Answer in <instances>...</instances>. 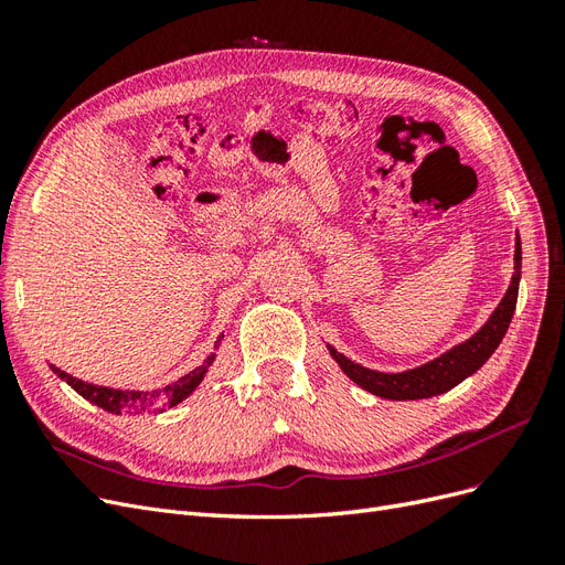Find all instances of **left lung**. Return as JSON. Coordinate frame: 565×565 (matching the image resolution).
<instances>
[{"label":"left lung","instance_id":"left-lung-1","mask_svg":"<svg viewBox=\"0 0 565 565\" xmlns=\"http://www.w3.org/2000/svg\"><path fill=\"white\" fill-rule=\"evenodd\" d=\"M519 280H521V241L516 235L514 276H511L507 295L498 303V309L492 311L488 322L473 337H469L465 344L452 347L450 351H446L443 355L434 358V361L424 363L415 370L377 372L349 361L344 353H339L330 344H328V351L337 361V365L344 370L349 380H353L361 388L374 393V396L388 398V401H417V398L438 396V393H446L459 382L471 377V374L494 353V349L500 347L502 337L509 330L511 316L516 311Z\"/></svg>","mask_w":565,"mask_h":565}]
</instances>
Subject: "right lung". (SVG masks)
I'll use <instances>...</instances> for the list:
<instances>
[{
	"label": "right lung",
	"instance_id": "add662e5",
	"mask_svg": "<svg viewBox=\"0 0 565 565\" xmlns=\"http://www.w3.org/2000/svg\"><path fill=\"white\" fill-rule=\"evenodd\" d=\"M221 337H224V334H221ZM221 337H218V341H221ZM212 363H214V353L207 358V361H204V365L195 367L193 372L183 374L181 380L164 386L162 391H152V393H148V391H122V388L96 386V384H89V382H82L77 377H71V374L58 370L56 365H51V370H54L63 382L71 384L79 393V396L87 398L89 403L104 407V409H108V413H115V415H131V413H136V409H139V413H141V409L152 405V401H156L160 393H164V396H167L169 407L179 405L183 398L191 396V393L198 388V384L204 380V374H207V367Z\"/></svg>",
	"mask_w": 565,
	"mask_h": 565
}]
</instances>
